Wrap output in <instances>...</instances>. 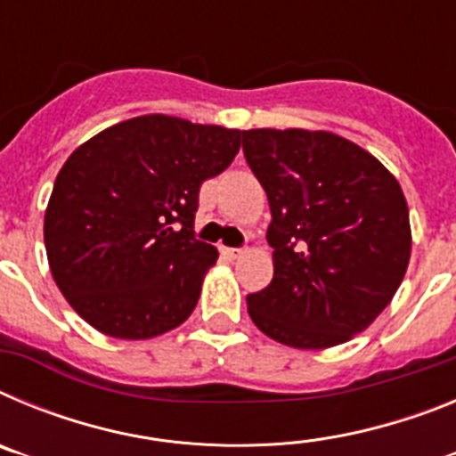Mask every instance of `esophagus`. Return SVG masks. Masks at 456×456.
<instances>
[{
	"label": "esophagus",
	"instance_id": "obj_1",
	"mask_svg": "<svg viewBox=\"0 0 456 456\" xmlns=\"http://www.w3.org/2000/svg\"><path fill=\"white\" fill-rule=\"evenodd\" d=\"M221 253H224V256L231 257V260H235V257H240L244 251H241V248H228V247H224V248H221Z\"/></svg>",
	"mask_w": 456,
	"mask_h": 456
}]
</instances>
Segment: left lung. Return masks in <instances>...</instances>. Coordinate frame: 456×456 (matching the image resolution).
<instances>
[{"label": "left lung", "mask_w": 456, "mask_h": 456, "mask_svg": "<svg viewBox=\"0 0 456 456\" xmlns=\"http://www.w3.org/2000/svg\"><path fill=\"white\" fill-rule=\"evenodd\" d=\"M241 148L272 209L273 278L247 297L253 324L294 349L352 340L390 304L409 267L400 183L333 132L244 130Z\"/></svg>", "instance_id": "obj_1"}]
</instances>
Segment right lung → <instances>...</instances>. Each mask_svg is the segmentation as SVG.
I'll return each instance as SVG.
<instances>
[{
	"mask_svg": "<svg viewBox=\"0 0 456 456\" xmlns=\"http://www.w3.org/2000/svg\"><path fill=\"white\" fill-rule=\"evenodd\" d=\"M241 132L148 114L66 159L45 209V251L68 304L100 333L148 340L193 313L216 248L193 237L200 184L231 167Z\"/></svg>",
	"mask_w": 456,
	"mask_h": 456,
	"instance_id": "add662e5",
	"label": "right lung"
}]
</instances>
